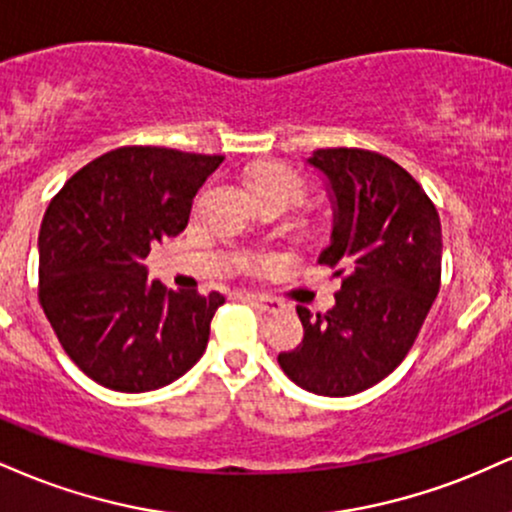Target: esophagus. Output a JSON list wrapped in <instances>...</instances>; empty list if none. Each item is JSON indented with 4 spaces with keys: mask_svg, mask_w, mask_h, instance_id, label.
<instances>
[{
    "mask_svg": "<svg viewBox=\"0 0 512 512\" xmlns=\"http://www.w3.org/2000/svg\"><path fill=\"white\" fill-rule=\"evenodd\" d=\"M245 298H248L250 303H255L260 310L269 312V315H276V312L283 310V303L279 298H269V295H257V293H245Z\"/></svg>",
    "mask_w": 512,
    "mask_h": 512,
    "instance_id": "obj_1",
    "label": "esophagus"
}]
</instances>
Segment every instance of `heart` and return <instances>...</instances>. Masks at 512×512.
<instances>
[{
    "mask_svg": "<svg viewBox=\"0 0 512 512\" xmlns=\"http://www.w3.org/2000/svg\"><path fill=\"white\" fill-rule=\"evenodd\" d=\"M252 193H260V190H281V193L295 197L303 195V181H300L298 174L293 169L283 164H262L260 169L252 171L250 178ZM269 257H260V255H250L243 260V267L248 272H262V269L269 267Z\"/></svg>",
    "mask_w": 512,
    "mask_h": 512,
    "instance_id": "heart-1",
    "label": "heart"
}]
</instances>
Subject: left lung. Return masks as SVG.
I'll use <instances>...</instances> for the list:
<instances>
[{
    "mask_svg": "<svg viewBox=\"0 0 512 512\" xmlns=\"http://www.w3.org/2000/svg\"><path fill=\"white\" fill-rule=\"evenodd\" d=\"M329 178L334 233L319 264L341 291L329 312L298 305L303 343L279 355L286 377L319 396H353L389 377L420 334L441 286V221L393 159L326 147L307 159Z\"/></svg>",
    "mask_w": 512,
    "mask_h": 512,
    "instance_id": "left-lung-1",
    "label": "left lung"
}]
</instances>
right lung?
I'll list each match as a JSON object with an SVG mask.
<instances>
[{
    "mask_svg": "<svg viewBox=\"0 0 512 512\" xmlns=\"http://www.w3.org/2000/svg\"><path fill=\"white\" fill-rule=\"evenodd\" d=\"M221 155L116 147L76 171L40 226L38 298L61 348L121 393L171 384L200 360L224 295L147 281L155 243L186 229L193 197Z\"/></svg>",
    "mask_w": 512,
    "mask_h": 512,
    "instance_id": "1",
    "label": "right lung"
}]
</instances>
